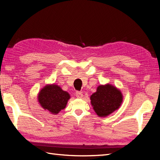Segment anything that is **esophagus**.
<instances>
[{
	"mask_svg": "<svg viewBox=\"0 0 160 160\" xmlns=\"http://www.w3.org/2000/svg\"><path fill=\"white\" fill-rule=\"evenodd\" d=\"M75 95L77 98H83V93H82L81 91H76L75 93Z\"/></svg>",
	"mask_w": 160,
	"mask_h": 160,
	"instance_id": "esophagus-1",
	"label": "esophagus"
}]
</instances>
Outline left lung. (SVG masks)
<instances>
[{
	"mask_svg": "<svg viewBox=\"0 0 160 160\" xmlns=\"http://www.w3.org/2000/svg\"><path fill=\"white\" fill-rule=\"evenodd\" d=\"M91 103L99 117H106L119 108L123 101L122 92L112 85H99L91 97Z\"/></svg>",
	"mask_w": 160,
	"mask_h": 160,
	"instance_id": "1",
	"label": "left lung"
}]
</instances>
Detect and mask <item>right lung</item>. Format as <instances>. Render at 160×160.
I'll use <instances>...</instances> for the list:
<instances>
[{
	"label": "right lung",
	"mask_w": 160,
	"mask_h": 160,
	"mask_svg": "<svg viewBox=\"0 0 160 160\" xmlns=\"http://www.w3.org/2000/svg\"><path fill=\"white\" fill-rule=\"evenodd\" d=\"M70 95L57 85H47L43 88L38 95L41 107L52 114H57L65 108Z\"/></svg>",
	"instance_id": "add662e5"
}]
</instances>
